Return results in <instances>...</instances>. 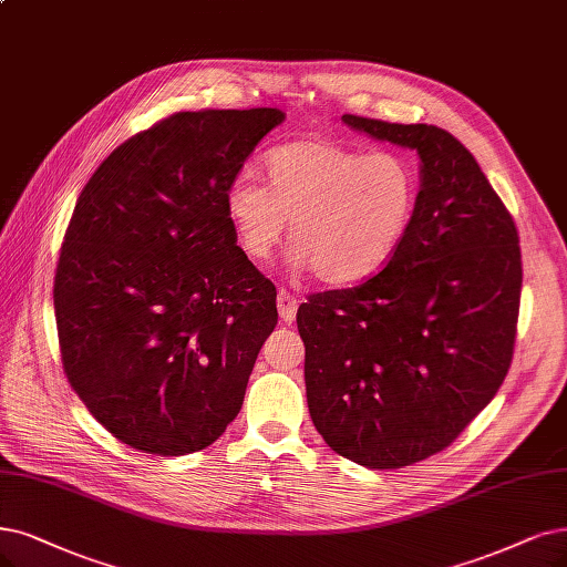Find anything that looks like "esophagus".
I'll use <instances>...</instances> for the list:
<instances>
[{
  "label": "esophagus",
  "instance_id": "1",
  "mask_svg": "<svg viewBox=\"0 0 567 567\" xmlns=\"http://www.w3.org/2000/svg\"><path fill=\"white\" fill-rule=\"evenodd\" d=\"M297 310H299V301L295 295H289L287 289L278 291V312H280V320L285 324H291L297 320Z\"/></svg>",
  "mask_w": 567,
  "mask_h": 567
}]
</instances>
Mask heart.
<instances>
[{
    "label": "heart",
    "mask_w": 567,
    "mask_h": 567,
    "mask_svg": "<svg viewBox=\"0 0 567 567\" xmlns=\"http://www.w3.org/2000/svg\"><path fill=\"white\" fill-rule=\"evenodd\" d=\"M266 179L226 186L224 213L238 245L266 261L291 219L289 264L327 285L375 276L400 249L415 213L417 179L406 158L367 154L331 140L282 144L266 156Z\"/></svg>",
    "instance_id": "heart-1"
}]
</instances>
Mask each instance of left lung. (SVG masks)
Here are the masks:
<instances>
[{
    "label": "left lung",
    "instance_id": "8db88e82",
    "mask_svg": "<svg viewBox=\"0 0 567 567\" xmlns=\"http://www.w3.org/2000/svg\"><path fill=\"white\" fill-rule=\"evenodd\" d=\"M341 121L413 150L421 192L379 276L299 306L308 411L331 451L400 470L444 451L505 381L523 282L518 234L476 158L444 128Z\"/></svg>",
    "mask_w": 567,
    "mask_h": 567
}]
</instances>
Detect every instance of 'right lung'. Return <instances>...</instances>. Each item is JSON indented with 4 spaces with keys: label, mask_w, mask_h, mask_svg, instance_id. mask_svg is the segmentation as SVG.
<instances>
[{
    "label": "right lung",
    "mask_w": 567,
    "mask_h": 567,
    "mask_svg": "<svg viewBox=\"0 0 567 567\" xmlns=\"http://www.w3.org/2000/svg\"><path fill=\"white\" fill-rule=\"evenodd\" d=\"M282 121L276 107L173 114L116 146L76 200L53 287L62 367L142 453L215 444L278 324V291L236 245L224 194Z\"/></svg>",
    "instance_id": "obj_1"
}]
</instances>
